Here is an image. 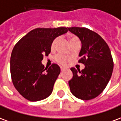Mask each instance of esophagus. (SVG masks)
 Returning <instances> with one entry per match:
<instances>
[{"label": "esophagus", "mask_w": 121, "mask_h": 121, "mask_svg": "<svg viewBox=\"0 0 121 121\" xmlns=\"http://www.w3.org/2000/svg\"><path fill=\"white\" fill-rule=\"evenodd\" d=\"M65 70V68H63V67H61V72H63V71H64Z\"/></svg>", "instance_id": "esophagus-1"}]
</instances>
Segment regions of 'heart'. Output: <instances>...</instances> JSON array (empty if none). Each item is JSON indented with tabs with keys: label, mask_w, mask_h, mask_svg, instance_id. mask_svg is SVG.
Listing matches in <instances>:
<instances>
[{
	"label": "heart",
	"mask_w": 121,
	"mask_h": 121,
	"mask_svg": "<svg viewBox=\"0 0 121 121\" xmlns=\"http://www.w3.org/2000/svg\"><path fill=\"white\" fill-rule=\"evenodd\" d=\"M59 39L58 37H56L53 40V41L52 42V44H51V49L52 50H54L55 49L56 46V44L58 43V41ZM69 41H70V44L72 45L73 43H80V40L78 37L76 36H71L69 39ZM54 60L55 61L59 64H60L61 65H65L67 61L69 60V58L66 56L62 55V54H57L55 58H54Z\"/></svg>",
	"instance_id": "b5f03b06"
}]
</instances>
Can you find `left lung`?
<instances>
[{
  "label": "left lung",
  "instance_id": "8db88e82",
  "mask_svg": "<svg viewBox=\"0 0 121 121\" xmlns=\"http://www.w3.org/2000/svg\"><path fill=\"white\" fill-rule=\"evenodd\" d=\"M68 30L81 41L78 62L85 65L82 71L71 68L73 73L69 81L71 92L84 100L95 99L104 91L112 76L113 61L110 49L97 33L88 28L71 27Z\"/></svg>",
  "mask_w": 121,
  "mask_h": 121
}]
</instances>
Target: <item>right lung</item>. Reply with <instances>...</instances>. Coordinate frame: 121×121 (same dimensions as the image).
<instances>
[{
	"label": "right lung",
	"instance_id": "1",
	"mask_svg": "<svg viewBox=\"0 0 121 121\" xmlns=\"http://www.w3.org/2000/svg\"><path fill=\"white\" fill-rule=\"evenodd\" d=\"M67 31L65 27L37 28L28 32L15 45L10 58L12 82L28 100H41L52 93L60 68L55 63L45 68L41 61L43 56L50 53L53 40Z\"/></svg>",
	"mask_w": 121,
	"mask_h": 121
}]
</instances>
